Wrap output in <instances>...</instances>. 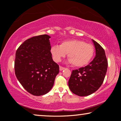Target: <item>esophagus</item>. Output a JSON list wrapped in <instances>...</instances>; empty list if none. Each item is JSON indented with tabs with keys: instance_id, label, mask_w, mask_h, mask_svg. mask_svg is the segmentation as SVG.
Returning a JSON list of instances; mask_svg holds the SVG:
<instances>
[{
	"instance_id": "obj_1",
	"label": "esophagus",
	"mask_w": 121,
	"mask_h": 121,
	"mask_svg": "<svg viewBox=\"0 0 121 121\" xmlns=\"http://www.w3.org/2000/svg\"><path fill=\"white\" fill-rule=\"evenodd\" d=\"M65 69V67H63L62 66H60V67H59V69H60V71H62L63 70H64Z\"/></svg>"
}]
</instances>
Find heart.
Here are the masks:
<instances>
[{
  "label": "heart",
  "instance_id": "obj_1",
  "mask_svg": "<svg viewBox=\"0 0 121 121\" xmlns=\"http://www.w3.org/2000/svg\"><path fill=\"white\" fill-rule=\"evenodd\" d=\"M54 60L60 62L68 53L69 62L77 67L87 65L93 58L95 49L91 44L78 39L65 40L59 45H54L51 48Z\"/></svg>",
  "mask_w": 121,
  "mask_h": 121
}]
</instances>
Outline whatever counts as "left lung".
<instances>
[{
    "mask_svg": "<svg viewBox=\"0 0 121 121\" xmlns=\"http://www.w3.org/2000/svg\"><path fill=\"white\" fill-rule=\"evenodd\" d=\"M95 56L89 65L72 71L68 81L70 91L75 95L84 97L99 89L106 74L108 61L104 48L92 39Z\"/></svg>",
    "mask_w": 121,
    "mask_h": 121,
    "instance_id": "8db88e82",
    "label": "left lung"
}]
</instances>
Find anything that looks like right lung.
Instances as JSON below:
<instances>
[{
  "label": "right lung",
  "mask_w": 121,
  "mask_h": 121,
  "mask_svg": "<svg viewBox=\"0 0 121 121\" xmlns=\"http://www.w3.org/2000/svg\"><path fill=\"white\" fill-rule=\"evenodd\" d=\"M48 35L31 37L20 45L15 54L16 77L26 91L36 96L52 89L59 66L53 60Z\"/></svg>",
  "instance_id": "add662e5"
}]
</instances>
